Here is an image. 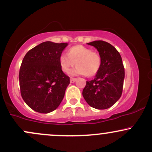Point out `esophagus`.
Masks as SVG:
<instances>
[{
	"label": "esophagus",
	"mask_w": 152,
	"mask_h": 152,
	"mask_svg": "<svg viewBox=\"0 0 152 152\" xmlns=\"http://www.w3.org/2000/svg\"><path fill=\"white\" fill-rule=\"evenodd\" d=\"M76 78H71V79H70V82L71 83H74L75 81H76Z\"/></svg>",
	"instance_id": "34e87169"
}]
</instances>
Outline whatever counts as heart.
<instances>
[{"instance_id":"b5f03b06","label":"heart","mask_w":152,"mask_h":152,"mask_svg":"<svg viewBox=\"0 0 152 152\" xmlns=\"http://www.w3.org/2000/svg\"><path fill=\"white\" fill-rule=\"evenodd\" d=\"M76 63V68L73 75H88L93 76L98 73L101 67V57L91 49L83 46H75L68 51V55L61 54L59 57L61 69L69 74Z\"/></svg>"}]
</instances>
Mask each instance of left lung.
<instances>
[{"instance_id": "1", "label": "left lung", "mask_w": 152, "mask_h": 152, "mask_svg": "<svg viewBox=\"0 0 152 152\" xmlns=\"http://www.w3.org/2000/svg\"><path fill=\"white\" fill-rule=\"evenodd\" d=\"M87 44L98 50L101 67L95 78L86 81L82 94L87 104L94 109H109L120 99L123 91L125 73L121 55L106 41H94Z\"/></svg>"}]
</instances>
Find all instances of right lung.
<instances>
[{
    "mask_svg": "<svg viewBox=\"0 0 152 152\" xmlns=\"http://www.w3.org/2000/svg\"><path fill=\"white\" fill-rule=\"evenodd\" d=\"M67 43L46 41L24 56L19 71L21 96L35 111L48 114L58 107L67 86L69 76L59 65V57Z\"/></svg>",
    "mask_w": 152,
    "mask_h": 152,
    "instance_id": "add662e5",
    "label": "right lung"
}]
</instances>
